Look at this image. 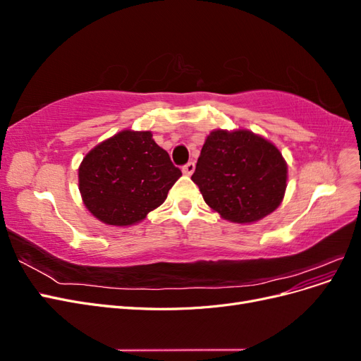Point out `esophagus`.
Returning a JSON list of instances; mask_svg holds the SVG:
<instances>
[{
  "mask_svg": "<svg viewBox=\"0 0 361 361\" xmlns=\"http://www.w3.org/2000/svg\"><path fill=\"white\" fill-rule=\"evenodd\" d=\"M194 170H195V164L192 161L188 162V164H185V166L182 167V171L187 174V176H191V174L194 173Z\"/></svg>",
  "mask_w": 361,
  "mask_h": 361,
  "instance_id": "1",
  "label": "esophagus"
}]
</instances>
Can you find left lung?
Returning <instances> with one entry per match:
<instances>
[{
    "label": "left lung",
    "instance_id": "left-lung-1",
    "mask_svg": "<svg viewBox=\"0 0 361 361\" xmlns=\"http://www.w3.org/2000/svg\"><path fill=\"white\" fill-rule=\"evenodd\" d=\"M191 179L211 209L224 220L245 224L280 206L288 166L264 137L247 129H216L207 135Z\"/></svg>",
    "mask_w": 361,
    "mask_h": 361
}]
</instances>
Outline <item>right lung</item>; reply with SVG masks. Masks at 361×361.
I'll use <instances>...</instances> for the list:
<instances>
[{"mask_svg": "<svg viewBox=\"0 0 361 361\" xmlns=\"http://www.w3.org/2000/svg\"><path fill=\"white\" fill-rule=\"evenodd\" d=\"M180 176L150 130H122L92 149L78 169L87 209L99 221L122 227L145 220Z\"/></svg>", "mask_w": 361, "mask_h": 361, "instance_id": "add662e5", "label": "right lung"}]
</instances>
